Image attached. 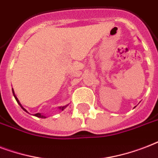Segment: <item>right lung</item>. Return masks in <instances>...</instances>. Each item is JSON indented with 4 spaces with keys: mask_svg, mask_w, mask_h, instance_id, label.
Returning a JSON list of instances; mask_svg holds the SVG:
<instances>
[{
    "mask_svg": "<svg viewBox=\"0 0 158 158\" xmlns=\"http://www.w3.org/2000/svg\"><path fill=\"white\" fill-rule=\"evenodd\" d=\"M12 92H13V95H14L15 98V100H16L17 103L19 104V106H20V107H21V108L23 109V110H24L25 111V112H27V113H29V112H28V111H27L26 110H25V109H24V107H23V106H21V104L19 103V100H18V98H17V97H16V96H15V95L14 90H12ZM68 106V105H67V106H59V107H58V110H62H62H64V109H65L66 107H67V106ZM35 116H36V117H39V118H47V116L44 115V114H40V113L35 114Z\"/></svg>",
    "mask_w": 158,
    "mask_h": 158,
    "instance_id": "1",
    "label": "right lung"
}]
</instances>
